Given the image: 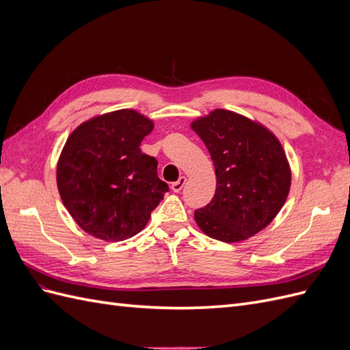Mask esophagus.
I'll return each mask as SVG.
<instances>
[{"mask_svg": "<svg viewBox=\"0 0 350 350\" xmlns=\"http://www.w3.org/2000/svg\"><path fill=\"white\" fill-rule=\"evenodd\" d=\"M185 183H187V178H185V176H181V178H179L178 181L172 183V185H171L172 191H174V193H179V191H181V189H183V188H184V185H185Z\"/></svg>", "mask_w": 350, "mask_h": 350, "instance_id": "34e87169", "label": "esophagus"}]
</instances>
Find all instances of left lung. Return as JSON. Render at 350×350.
Here are the masks:
<instances>
[{
    "label": "left lung",
    "instance_id": "left-lung-1",
    "mask_svg": "<svg viewBox=\"0 0 350 350\" xmlns=\"http://www.w3.org/2000/svg\"><path fill=\"white\" fill-rule=\"evenodd\" d=\"M211 156L216 191L194 211L200 229L224 242L247 239L283 207L291 187L288 159L279 140L235 112L216 109L193 122Z\"/></svg>",
    "mask_w": 350,
    "mask_h": 350
}]
</instances>
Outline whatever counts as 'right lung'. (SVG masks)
I'll use <instances>...</instances> for the list:
<instances>
[{"label":"right lung","instance_id":"right-lung-1","mask_svg":"<svg viewBox=\"0 0 350 350\" xmlns=\"http://www.w3.org/2000/svg\"><path fill=\"white\" fill-rule=\"evenodd\" d=\"M152 130L150 120L121 109L81 124L68 137L57 166L58 191L88 234L112 242L134 237L169 191L156 159L140 150Z\"/></svg>","mask_w":350,"mask_h":350}]
</instances>
